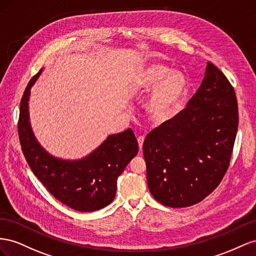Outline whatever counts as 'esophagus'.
<instances>
[{"label": "esophagus", "instance_id": "esophagus-1", "mask_svg": "<svg viewBox=\"0 0 256 256\" xmlns=\"http://www.w3.org/2000/svg\"><path fill=\"white\" fill-rule=\"evenodd\" d=\"M144 136H140L137 138V142H138V146H140V150L142 151V144H144Z\"/></svg>", "mask_w": 256, "mask_h": 256}]
</instances>
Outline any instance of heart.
Instances as JSON below:
<instances>
[{
	"label": "heart",
	"mask_w": 256,
	"mask_h": 256,
	"mask_svg": "<svg viewBox=\"0 0 256 256\" xmlns=\"http://www.w3.org/2000/svg\"><path fill=\"white\" fill-rule=\"evenodd\" d=\"M138 89L153 91L146 109L156 119L163 118L177 107L186 90V78L178 70H170L160 63H152L136 79Z\"/></svg>",
	"instance_id": "b5f03b06"
}]
</instances>
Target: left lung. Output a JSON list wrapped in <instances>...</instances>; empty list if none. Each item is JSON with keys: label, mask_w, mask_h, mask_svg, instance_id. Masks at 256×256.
<instances>
[{"label": "left lung", "mask_w": 256, "mask_h": 256, "mask_svg": "<svg viewBox=\"0 0 256 256\" xmlns=\"http://www.w3.org/2000/svg\"><path fill=\"white\" fill-rule=\"evenodd\" d=\"M238 121L235 90L208 62L186 108L146 137L142 152L153 197L167 207L184 208L212 193L230 166Z\"/></svg>", "instance_id": "8db88e82"}]
</instances>
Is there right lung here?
I'll list each match as a JSON object with an SVG mask.
<instances>
[{"label": "right lung", "mask_w": 256, "mask_h": 256, "mask_svg": "<svg viewBox=\"0 0 256 256\" xmlns=\"http://www.w3.org/2000/svg\"><path fill=\"white\" fill-rule=\"evenodd\" d=\"M40 72L28 84L20 102L18 135L26 162L48 192L64 205L82 212L104 208L114 198L116 178L138 152L133 130L108 136L82 160L70 162L51 156L36 142L28 122V96Z\"/></svg>", "instance_id": "add662e5"}]
</instances>
